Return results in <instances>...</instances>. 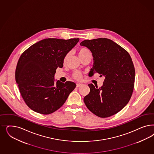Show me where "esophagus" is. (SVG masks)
Returning a JSON list of instances; mask_svg holds the SVG:
<instances>
[{
    "instance_id": "esophagus-1",
    "label": "esophagus",
    "mask_w": 154,
    "mask_h": 154,
    "mask_svg": "<svg viewBox=\"0 0 154 154\" xmlns=\"http://www.w3.org/2000/svg\"><path fill=\"white\" fill-rule=\"evenodd\" d=\"M82 85H83V84H81V83H77V84H76V87H81Z\"/></svg>"
}]
</instances>
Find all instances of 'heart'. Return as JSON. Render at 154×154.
Wrapping results in <instances>:
<instances>
[{
    "label": "heart",
    "instance_id": "b5f03b06",
    "mask_svg": "<svg viewBox=\"0 0 154 154\" xmlns=\"http://www.w3.org/2000/svg\"><path fill=\"white\" fill-rule=\"evenodd\" d=\"M88 51H89L87 49H86V48H82L79 49V51H78V54H79V57H81L82 56H83V55L85 54L87 52H88ZM69 54H67V55H66V57H65V60L67 59V58L69 57ZM74 77L75 79H76L79 80L81 79L82 76H81V74H80L79 72H75L74 74Z\"/></svg>",
    "mask_w": 154,
    "mask_h": 154
}]
</instances>
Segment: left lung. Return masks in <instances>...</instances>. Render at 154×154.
Instances as JSON below:
<instances>
[{"label": "left lung", "mask_w": 154, "mask_h": 154, "mask_svg": "<svg viewBox=\"0 0 154 154\" xmlns=\"http://www.w3.org/2000/svg\"><path fill=\"white\" fill-rule=\"evenodd\" d=\"M80 45L88 48L94 57L89 76L97 72L105 77L99 88L88 85L90 92L84 98L85 104L101 118L117 113L129 103L134 89L135 69L130 55L121 46L105 38L85 40Z\"/></svg>", "instance_id": "1"}]
</instances>
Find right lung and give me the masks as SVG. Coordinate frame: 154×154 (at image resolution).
Segmentation results:
<instances>
[{
  "instance_id": "obj_1",
  "label": "right lung",
  "mask_w": 154,
  "mask_h": 154,
  "mask_svg": "<svg viewBox=\"0 0 154 154\" xmlns=\"http://www.w3.org/2000/svg\"><path fill=\"white\" fill-rule=\"evenodd\" d=\"M79 41L46 38L30 46L20 56L15 79L26 104L33 111L42 114L54 112L76 87L72 82L55 83L54 75Z\"/></svg>"
}]
</instances>
